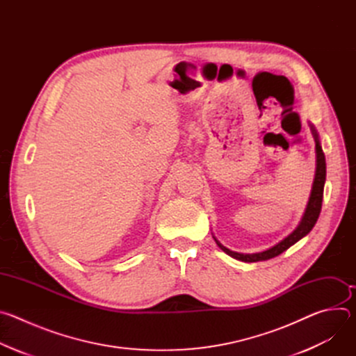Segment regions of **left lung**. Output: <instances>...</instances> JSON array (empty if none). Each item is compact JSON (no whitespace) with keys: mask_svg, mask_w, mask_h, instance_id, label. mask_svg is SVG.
<instances>
[{"mask_svg":"<svg viewBox=\"0 0 356 356\" xmlns=\"http://www.w3.org/2000/svg\"><path fill=\"white\" fill-rule=\"evenodd\" d=\"M310 129L313 132L314 140H316V175H314V181H313V187H312V193H310V198L307 202V207L304 210V214L301 217V221L298 222L297 228L287 235L284 239H282L279 243H276L275 246L262 250V252H257V253H241V252H234L231 249H228L227 246H224L214 235V241L217 242L218 248L225 252L227 255H229L231 258L241 261V262H246V264H252V262H261V261H268L272 259L275 257H279L280 253H283L284 250H287L291 245H294L296 242H298L301 238L306 236L313 227L316 225L318 216L321 213V204H323V193H324V184H325V175H327V166H325V156L324 152L320 143V136L317 134V129L314 128V125L312 122H309Z\"/></svg>","mask_w":356,"mask_h":356,"instance_id":"1","label":"left lung"}]
</instances>
